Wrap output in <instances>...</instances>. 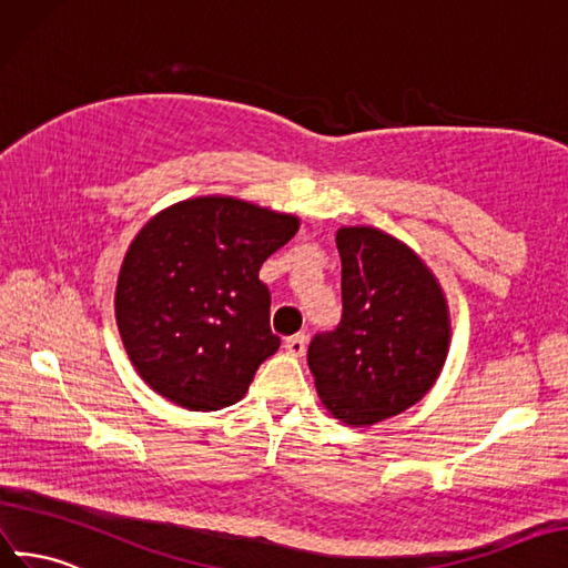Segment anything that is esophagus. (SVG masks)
Segmentation results:
<instances>
[{
  "label": "esophagus",
  "instance_id": "1",
  "mask_svg": "<svg viewBox=\"0 0 568 568\" xmlns=\"http://www.w3.org/2000/svg\"><path fill=\"white\" fill-rule=\"evenodd\" d=\"M285 349H287V354L302 356L304 349H306V335H304V333H297V335L285 337Z\"/></svg>",
  "mask_w": 568,
  "mask_h": 568
}]
</instances>
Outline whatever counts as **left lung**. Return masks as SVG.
<instances>
[{"label":"left lung","instance_id":"obj_1","mask_svg":"<svg viewBox=\"0 0 568 568\" xmlns=\"http://www.w3.org/2000/svg\"><path fill=\"white\" fill-rule=\"evenodd\" d=\"M343 318L306 349L318 397L349 426L402 414L440 376L449 347L443 290L428 266L378 229H339Z\"/></svg>","mask_w":568,"mask_h":568}]
</instances>
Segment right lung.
<instances>
[{
	"mask_svg": "<svg viewBox=\"0 0 568 568\" xmlns=\"http://www.w3.org/2000/svg\"><path fill=\"white\" fill-rule=\"evenodd\" d=\"M300 221L233 197H197L154 216L128 250L116 323L142 381L192 412L247 393L281 347L258 268Z\"/></svg>",
	"mask_w": 568,
	"mask_h": 568,
	"instance_id": "obj_1",
	"label": "right lung"
}]
</instances>
